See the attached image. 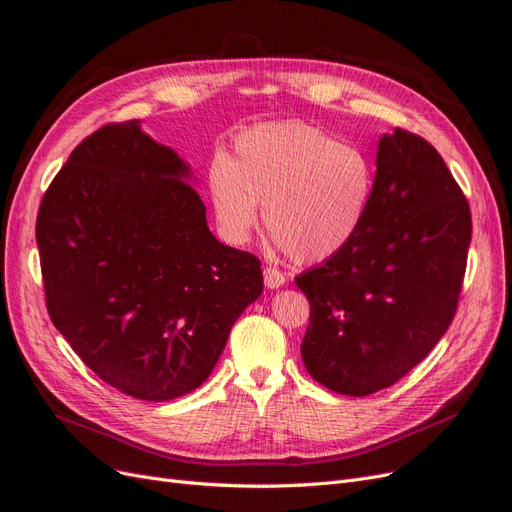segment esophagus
Masks as SVG:
<instances>
[{"mask_svg":"<svg viewBox=\"0 0 512 512\" xmlns=\"http://www.w3.org/2000/svg\"><path fill=\"white\" fill-rule=\"evenodd\" d=\"M286 284V275L277 269V267H265V286L267 288H271V290H275V288H280V286H284Z\"/></svg>","mask_w":512,"mask_h":512,"instance_id":"34e87169","label":"esophagus"}]
</instances>
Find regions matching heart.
Returning a JSON list of instances; mask_svg holds the SVG:
<instances>
[{
	"label": "heart",
	"instance_id": "b5f03b06",
	"mask_svg": "<svg viewBox=\"0 0 512 512\" xmlns=\"http://www.w3.org/2000/svg\"><path fill=\"white\" fill-rule=\"evenodd\" d=\"M374 179L361 147L305 121H284L243 130L230 156H215L209 194L228 243H247L265 203L273 243L297 262H318L359 232Z\"/></svg>",
	"mask_w": 512,
	"mask_h": 512
}]
</instances>
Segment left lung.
<instances>
[{
  "instance_id": "1",
  "label": "left lung",
  "mask_w": 512,
  "mask_h": 512,
  "mask_svg": "<svg viewBox=\"0 0 512 512\" xmlns=\"http://www.w3.org/2000/svg\"><path fill=\"white\" fill-rule=\"evenodd\" d=\"M470 239L468 200L440 153L406 130L382 134L359 232L294 280L312 307L309 376L352 397L404 378L455 316Z\"/></svg>"
}]
</instances>
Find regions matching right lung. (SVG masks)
<instances>
[{
  "label": "right lung",
  "instance_id": "1",
  "mask_svg": "<svg viewBox=\"0 0 512 512\" xmlns=\"http://www.w3.org/2000/svg\"><path fill=\"white\" fill-rule=\"evenodd\" d=\"M190 164L141 121L87 136L46 190L36 241L55 329L145 401L198 389L262 294L260 260L213 237Z\"/></svg>",
  "mask_w": 512,
  "mask_h": 512
}]
</instances>
